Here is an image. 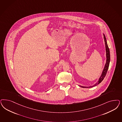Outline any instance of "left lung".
I'll use <instances>...</instances> for the list:
<instances>
[{
    "instance_id": "1",
    "label": "left lung",
    "mask_w": 122,
    "mask_h": 122,
    "mask_svg": "<svg viewBox=\"0 0 122 122\" xmlns=\"http://www.w3.org/2000/svg\"><path fill=\"white\" fill-rule=\"evenodd\" d=\"M103 36H104V39L105 42L106 51V64L105 65L104 69H103V70L102 71V75H101L100 77L99 78L98 81H97V82L96 83L93 85L90 86H81V87H83V88H84V87L86 88V87H87V88H88V87H92L96 86L97 85L99 84L100 83H101L102 82V80L104 79V78L105 77V76L106 75L107 72V71H108V68H109V66L110 62V50H109V47H108V44H107V43L106 36L104 34H103Z\"/></svg>"
}]
</instances>
